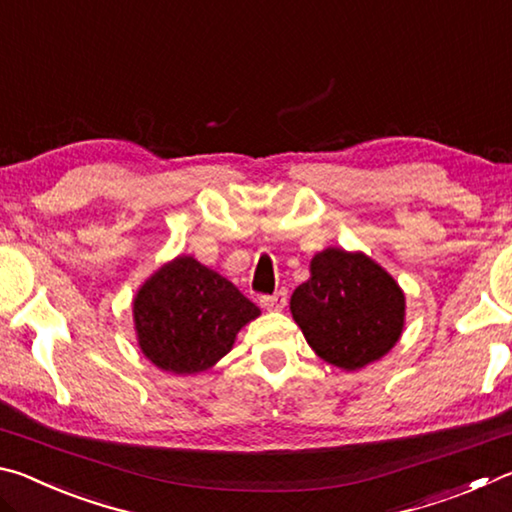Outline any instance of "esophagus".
Returning <instances> with one entry per match:
<instances>
[{
	"label": "esophagus",
	"instance_id": "34e87169",
	"mask_svg": "<svg viewBox=\"0 0 512 512\" xmlns=\"http://www.w3.org/2000/svg\"><path fill=\"white\" fill-rule=\"evenodd\" d=\"M259 305H262L266 311H280L287 307V291L280 289L275 291L273 296H262L259 298Z\"/></svg>",
	"mask_w": 512,
	"mask_h": 512
}]
</instances>
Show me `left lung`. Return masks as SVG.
<instances>
[{
    "mask_svg": "<svg viewBox=\"0 0 512 512\" xmlns=\"http://www.w3.org/2000/svg\"><path fill=\"white\" fill-rule=\"evenodd\" d=\"M291 316L320 359L345 372L379 361L400 341L406 298L395 277L361 250L329 246L311 257Z\"/></svg>",
    "mask_w": 512,
    "mask_h": 512,
    "instance_id": "8db88e82",
    "label": "left lung"
}]
</instances>
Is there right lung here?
Returning a JSON list of instances; mask_svg holds the SVG:
<instances>
[{"mask_svg":"<svg viewBox=\"0 0 512 512\" xmlns=\"http://www.w3.org/2000/svg\"><path fill=\"white\" fill-rule=\"evenodd\" d=\"M259 314L235 284L194 255L162 264L133 298L137 345L153 366L173 375L210 370Z\"/></svg>","mask_w":512,"mask_h":512,"instance_id":"add662e5","label":"right lung"}]
</instances>
